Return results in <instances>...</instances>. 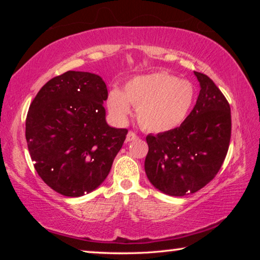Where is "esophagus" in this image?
Here are the masks:
<instances>
[{"mask_svg": "<svg viewBox=\"0 0 260 260\" xmlns=\"http://www.w3.org/2000/svg\"><path fill=\"white\" fill-rule=\"evenodd\" d=\"M138 139H139V136L136 135L134 132H132V131H129L128 134H127V136H126V140L129 141V142H131V141H134V140H138Z\"/></svg>", "mask_w": 260, "mask_h": 260, "instance_id": "34e87169", "label": "esophagus"}]
</instances>
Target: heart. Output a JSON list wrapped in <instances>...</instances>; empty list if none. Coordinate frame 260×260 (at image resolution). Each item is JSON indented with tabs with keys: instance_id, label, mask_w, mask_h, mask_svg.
<instances>
[{
	"instance_id": "1",
	"label": "heart",
	"mask_w": 260,
	"mask_h": 260,
	"mask_svg": "<svg viewBox=\"0 0 260 260\" xmlns=\"http://www.w3.org/2000/svg\"><path fill=\"white\" fill-rule=\"evenodd\" d=\"M193 100V87L187 80L166 72L140 76L126 83L124 93L113 89L108 109L118 121H125L131 105L138 108V121L144 131L164 133L178 127L187 117Z\"/></svg>"
}]
</instances>
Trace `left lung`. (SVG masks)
<instances>
[{"label":"left lung","instance_id":"obj_1","mask_svg":"<svg viewBox=\"0 0 260 260\" xmlns=\"http://www.w3.org/2000/svg\"><path fill=\"white\" fill-rule=\"evenodd\" d=\"M193 73L201 90L189 116L177 128L146 138L147 177L153 187L171 196L189 195L206 186L230 148V103L208 76Z\"/></svg>","mask_w":260,"mask_h":260}]
</instances>
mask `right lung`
Returning a JSON list of instances; mask_svg holds the SVG:
<instances>
[{"label": "right lung", "mask_w": 260, "mask_h": 260, "mask_svg": "<svg viewBox=\"0 0 260 260\" xmlns=\"http://www.w3.org/2000/svg\"><path fill=\"white\" fill-rule=\"evenodd\" d=\"M107 85L98 74L68 71L43 86L29 105L26 141L40 178L55 191L79 197L111 170L126 128L105 120Z\"/></svg>", "instance_id": "right-lung-1"}]
</instances>
